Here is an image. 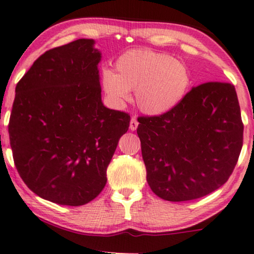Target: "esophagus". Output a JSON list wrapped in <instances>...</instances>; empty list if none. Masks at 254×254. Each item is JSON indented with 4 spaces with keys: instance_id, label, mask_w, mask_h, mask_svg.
Wrapping results in <instances>:
<instances>
[{
    "instance_id": "34e87169",
    "label": "esophagus",
    "mask_w": 254,
    "mask_h": 254,
    "mask_svg": "<svg viewBox=\"0 0 254 254\" xmlns=\"http://www.w3.org/2000/svg\"><path fill=\"white\" fill-rule=\"evenodd\" d=\"M138 121H137V117L135 116H133L131 119V121H130V130L131 131H134V130H137V127H138Z\"/></svg>"
}]
</instances>
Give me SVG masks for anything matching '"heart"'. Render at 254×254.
Segmentation results:
<instances>
[{
  "label": "heart",
  "instance_id": "obj_1",
  "mask_svg": "<svg viewBox=\"0 0 254 254\" xmlns=\"http://www.w3.org/2000/svg\"><path fill=\"white\" fill-rule=\"evenodd\" d=\"M116 73L101 71V86L117 104L130 99L134 90L135 103L148 115H162L176 108L189 90L191 75L186 64L175 57L151 50H130L115 62Z\"/></svg>",
  "mask_w": 254,
  "mask_h": 254
}]
</instances>
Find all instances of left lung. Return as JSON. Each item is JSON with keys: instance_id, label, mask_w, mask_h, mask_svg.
Here are the masks:
<instances>
[{"instance_id": "8db88e82", "label": "left lung", "mask_w": 254, "mask_h": 254, "mask_svg": "<svg viewBox=\"0 0 254 254\" xmlns=\"http://www.w3.org/2000/svg\"><path fill=\"white\" fill-rule=\"evenodd\" d=\"M147 181L158 197L184 202L209 195L229 179L243 146L235 86L206 82L165 114L138 119Z\"/></svg>"}]
</instances>
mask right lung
<instances>
[{
	"label": "right lung",
	"instance_id": "obj_1",
	"mask_svg": "<svg viewBox=\"0 0 254 254\" xmlns=\"http://www.w3.org/2000/svg\"><path fill=\"white\" fill-rule=\"evenodd\" d=\"M94 41L39 57L16 86L9 121L19 176L37 196L79 206L100 194L130 115L105 107Z\"/></svg>",
	"mask_w": 254,
	"mask_h": 254
}]
</instances>
